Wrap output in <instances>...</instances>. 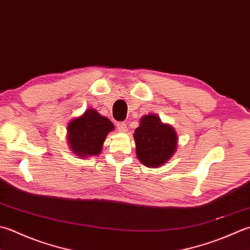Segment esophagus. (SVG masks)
Listing matches in <instances>:
<instances>
[{"instance_id": "obj_1", "label": "esophagus", "mask_w": 250, "mask_h": 250, "mask_svg": "<svg viewBox=\"0 0 250 250\" xmlns=\"http://www.w3.org/2000/svg\"><path fill=\"white\" fill-rule=\"evenodd\" d=\"M117 128L119 132H125L126 131V124L125 122H117Z\"/></svg>"}]
</instances>
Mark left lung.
Instances as JSON below:
<instances>
[{"instance_id": "8db88e82", "label": "left lung", "mask_w": 250, "mask_h": 250, "mask_svg": "<svg viewBox=\"0 0 250 250\" xmlns=\"http://www.w3.org/2000/svg\"><path fill=\"white\" fill-rule=\"evenodd\" d=\"M136 156L146 167H160L172 157L178 135L170 125L163 124L156 115H145L134 131Z\"/></svg>"}]
</instances>
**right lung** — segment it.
Listing matches in <instances>:
<instances>
[{"label":"right lung","mask_w":250,"mask_h":250,"mask_svg":"<svg viewBox=\"0 0 250 250\" xmlns=\"http://www.w3.org/2000/svg\"><path fill=\"white\" fill-rule=\"evenodd\" d=\"M114 129L109 119L89 108L68 124V144L73 154L81 158L100 155L107 134Z\"/></svg>","instance_id":"obj_1"}]
</instances>
